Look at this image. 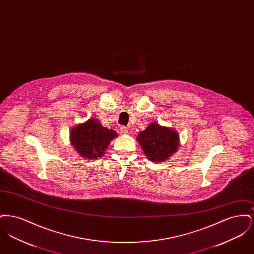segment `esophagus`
<instances>
[{
    "mask_svg": "<svg viewBox=\"0 0 254 254\" xmlns=\"http://www.w3.org/2000/svg\"><path fill=\"white\" fill-rule=\"evenodd\" d=\"M120 131L122 134H127L128 133V128L127 127H120Z\"/></svg>",
    "mask_w": 254,
    "mask_h": 254,
    "instance_id": "esophagus-1",
    "label": "esophagus"
}]
</instances>
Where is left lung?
<instances>
[{
	"instance_id": "obj_1",
	"label": "left lung",
	"mask_w": 254,
	"mask_h": 254,
	"mask_svg": "<svg viewBox=\"0 0 254 254\" xmlns=\"http://www.w3.org/2000/svg\"><path fill=\"white\" fill-rule=\"evenodd\" d=\"M137 141L148 160L161 163L168 160L179 147V135L174 129L151 122L144 131L138 134Z\"/></svg>"
}]
</instances>
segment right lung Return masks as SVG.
Instances as JSON below:
<instances>
[{"label": "right lung", "instance_id": "obj_1", "mask_svg": "<svg viewBox=\"0 0 254 254\" xmlns=\"http://www.w3.org/2000/svg\"><path fill=\"white\" fill-rule=\"evenodd\" d=\"M117 133L106 128L96 118L76 125L70 131V144L82 157L88 160L101 158Z\"/></svg>", "mask_w": 254, "mask_h": 254}]
</instances>
